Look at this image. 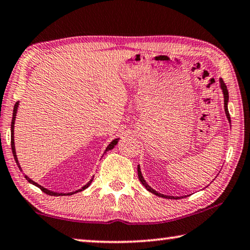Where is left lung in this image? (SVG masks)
<instances>
[{"mask_svg":"<svg viewBox=\"0 0 250 250\" xmlns=\"http://www.w3.org/2000/svg\"><path fill=\"white\" fill-rule=\"evenodd\" d=\"M221 87H222L223 94H224V107H225V112H226V116H227V118H228V120L230 121V116H229V112H228V108H227V103H228V90H227V87H226L225 83L223 82V79H221ZM138 176H139V180L141 181V183H142L143 186H145V188L147 189V191L151 192V193H153V194H155L156 196L164 197V198H170V200H172V198H174V200L176 198V200H177V198H179V197H174V196L163 195V194H161V193H158L156 191H154V189L152 188L150 185H147V183L145 181V179H143V176H142V174H141V171H140V167H138Z\"/></svg>","mask_w":250,"mask_h":250,"instance_id":"8db88e82","label":"left lung"}]
</instances>
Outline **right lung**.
I'll return each instance as SVG.
<instances>
[{
    "instance_id": "right-lung-1",
    "label": "right lung",
    "mask_w": 250,
    "mask_h": 250,
    "mask_svg": "<svg viewBox=\"0 0 250 250\" xmlns=\"http://www.w3.org/2000/svg\"><path fill=\"white\" fill-rule=\"evenodd\" d=\"M18 107H19V101L18 103L15 104V105H14V109H13V118H12V124H11V146H12V152H13V155H14V160H15V162H16V164H18V167H20V170H21V167H20V164H19V161H18V156H16V152H15V146H14V122H15V116H16V111H18ZM118 143V139H115V140H113L111 143H110V145L107 146V149H105V151H109V150H111V149H113V146H115ZM25 179H26L29 183H32V184H34L35 186H37V188H40L42 191H43L44 193H46V194H48V195H52V196H62V195H71V194H75V193H77V192H82L83 189H86L88 186H89L90 184H91V182H92V180H94V177H92V179L88 182V183L84 185V186H83V188H80V189H78V191H76V192H73V193H67V194H64V193H55V192H52V191H48L47 188H43V186H41L40 184H37V183H35V182L34 181H32L31 179H29L28 176H26L25 175Z\"/></svg>"
}]
</instances>
